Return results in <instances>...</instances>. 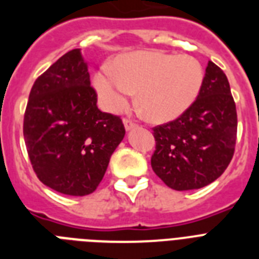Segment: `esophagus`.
<instances>
[{"label": "esophagus", "mask_w": 259, "mask_h": 259, "mask_svg": "<svg viewBox=\"0 0 259 259\" xmlns=\"http://www.w3.org/2000/svg\"><path fill=\"white\" fill-rule=\"evenodd\" d=\"M123 125H125L126 130H132L136 127V122L129 119V118H125V119H123Z\"/></svg>", "instance_id": "obj_1"}]
</instances>
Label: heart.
Segmentation results:
<instances>
[{
  "label": "heart",
  "mask_w": 259,
  "mask_h": 259,
  "mask_svg": "<svg viewBox=\"0 0 259 259\" xmlns=\"http://www.w3.org/2000/svg\"><path fill=\"white\" fill-rule=\"evenodd\" d=\"M203 68L189 55L140 51L126 55L113 71L95 76V87L106 109L119 111L132 94L149 121L166 122L183 114L199 95Z\"/></svg>",
  "instance_id": "1"
}]
</instances>
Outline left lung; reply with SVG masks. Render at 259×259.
Wrapping results in <instances>:
<instances>
[{
  "label": "left lung",
  "mask_w": 259,
  "mask_h": 259,
  "mask_svg": "<svg viewBox=\"0 0 259 259\" xmlns=\"http://www.w3.org/2000/svg\"><path fill=\"white\" fill-rule=\"evenodd\" d=\"M237 107L227 76L208 62L199 95L180 117L154 126V173L176 191L203 188L229 166L237 141Z\"/></svg>",
  "instance_id": "1"
}]
</instances>
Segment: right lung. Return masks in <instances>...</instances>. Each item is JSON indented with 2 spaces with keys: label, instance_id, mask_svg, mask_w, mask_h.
Returning a JSON list of instances; mask_svg holds the SVG:
<instances>
[{
  "label": "right lung",
  "instance_id": "obj_1",
  "mask_svg": "<svg viewBox=\"0 0 259 259\" xmlns=\"http://www.w3.org/2000/svg\"><path fill=\"white\" fill-rule=\"evenodd\" d=\"M80 50L36 79L24 114V140L42 184L64 195L94 192L125 136L121 117L98 109Z\"/></svg>",
  "mask_w": 259,
  "mask_h": 259
}]
</instances>
